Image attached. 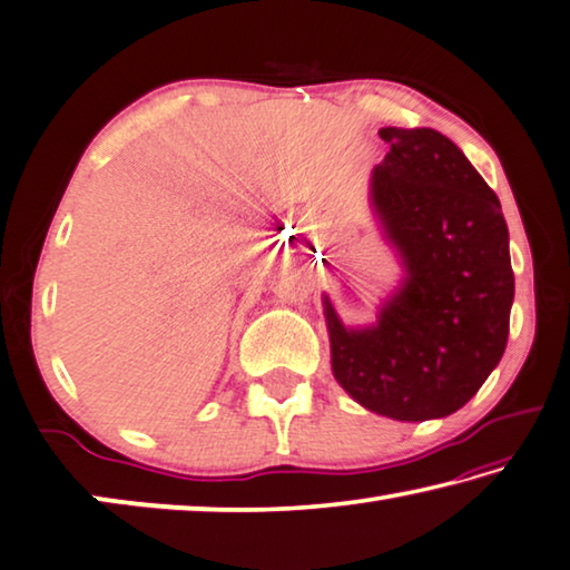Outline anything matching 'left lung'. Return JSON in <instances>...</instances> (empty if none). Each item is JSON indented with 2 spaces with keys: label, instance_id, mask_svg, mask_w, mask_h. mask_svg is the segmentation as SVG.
Segmentation results:
<instances>
[{
  "label": "left lung",
  "instance_id": "obj_1",
  "mask_svg": "<svg viewBox=\"0 0 570 570\" xmlns=\"http://www.w3.org/2000/svg\"><path fill=\"white\" fill-rule=\"evenodd\" d=\"M371 204L404 279L376 325L346 328L323 297L333 376L368 412L426 422L478 394L508 346L515 277L500 199L434 128H381Z\"/></svg>",
  "mask_w": 570,
  "mask_h": 570
}]
</instances>
